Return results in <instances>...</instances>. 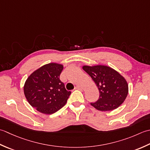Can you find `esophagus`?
I'll use <instances>...</instances> for the list:
<instances>
[{"label": "esophagus", "mask_w": 150, "mask_h": 150, "mask_svg": "<svg viewBox=\"0 0 150 150\" xmlns=\"http://www.w3.org/2000/svg\"><path fill=\"white\" fill-rule=\"evenodd\" d=\"M75 89H77V90H79V91H82V88L79 86H76L75 88Z\"/></svg>", "instance_id": "esophagus-1"}]
</instances>
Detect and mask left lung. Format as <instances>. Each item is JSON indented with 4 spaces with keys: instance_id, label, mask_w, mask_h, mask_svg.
<instances>
[{
    "instance_id": "8db88e82",
    "label": "left lung",
    "mask_w": 150,
    "mask_h": 150,
    "mask_svg": "<svg viewBox=\"0 0 150 150\" xmlns=\"http://www.w3.org/2000/svg\"><path fill=\"white\" fill-rule=\"evenodd\" d=\"M98 88L100 96L96 102L91 103L101 111H108L118 108L126 100L128 84L123 76L111 67L105 65L83 66Z\"/></svg>"
}]
</instances>
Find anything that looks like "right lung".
Segmentation results:
<instances>
[{"label":"right lung","mask_w":150,"mask_h":150,"mask_svg":"<svg viewBox=\"0 0 150 150\" xmlns=\"http://www.w3.org/2000/svg\"><path fill=\"white\" fill-rule=\"evenodd\" d=\"M63 69L61 64L50 63L36 70L27 78L24 85V95L37 111L50 115L65 105L71 92L66 90L59 79Z\"/></svg>","instance_id":"1"}]
</instances>
